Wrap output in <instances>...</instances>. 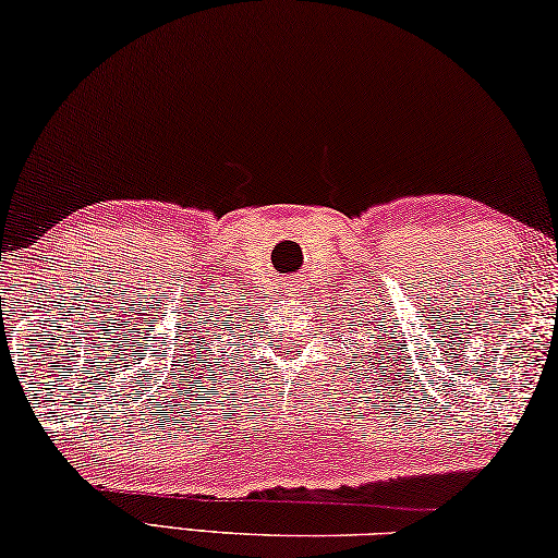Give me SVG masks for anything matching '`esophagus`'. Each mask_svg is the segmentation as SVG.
<instances>
[{"mask_svg":"<svg viewBox=\"0 0 558 558\" xmlns=\"http://www.w3.org/2000/svg\"><path fill=\"white\" fill-rule=\"evenodd\" d=\"M301 296V289L296 284H289V299L296 301Z\"/></svg>","mask_w":558,"mask_h":558,"instance_id":"obj_1","label":"esophagus"}]
</instances>
